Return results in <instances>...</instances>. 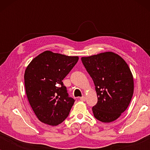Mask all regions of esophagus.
Instances as JSON below:
<instances>
[{
  "mask_svg": "<svg viewBox=\"0 0 150 150\" xmlns=\"http://www.w3.org/2000/svg\"><path fill=\"white\" fill-rule=\"evenodd\" d=\"M85 99H86V98H85V96H83V97H81V98H80V100H81V101H85Z\"/></svg>",
  "mask_w": 150,
  "mask_h": 150,
  "instance_id": "34e87169",
  "label": "esophagus"
}]
</instances>
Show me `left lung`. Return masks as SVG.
<instances>
[{"instance_id": "left-lung-1", "label": "left lung", "mask_w": 150, "mask_h": 150, "mask_svg": "<svg viewBox=\"0 0 150 150\" xmlns=\"http://www.w3.org/2000/svg\"><path fill=\"white\" fill-rule=\"evenodd\" d=\"M93 79L98 102L92 108L98 120L110 123L121 116L130 104L134 92L130 69L123 58L112 52H105L81 58Z\"/></svg>"}]
</instances>
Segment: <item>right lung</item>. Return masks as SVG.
Segmentation results:
<instances>
[{
    "label": "right lung",
    "instance_id": "add662e5",
    "mask_svg": "<svg viewBox=\"0 0 150 150\" xmlns=\"http://www.w3.org/2000/svg\"><path fill=\"white\" fill-rule=\"evenodd\" d=\"M79 59L78 56L46 50L35 57L26 67V94L40 122L54 126L68 116L75 100L68 96L62 81Z\"/></svg>",
    "mask_w": 150,
    "mask_h": 150
}]
</instances>
